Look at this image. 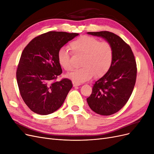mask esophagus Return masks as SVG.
Masks as SVG:
<instances>
[{"instance_id": "34e87169", "label": "esophagus", "mask_w": 154, "mask_h": 154, "mask_svg": "<svg viewBox=\"0 0 154 154\" xmlns=\"http://www.w3.org/2000/svg\"><path fill=\"white\" fill-rule=\"evenodd\" d=\"M72 84H73V86L74 87H77V86H80L81 84L80 83H76V82H72Z\"/></svg>"}]
</instances>
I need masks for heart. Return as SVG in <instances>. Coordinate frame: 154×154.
Returning <instances> with one entry per match:
<instances>
[{
	"label": "heart",
	"instance_id": "obj_1",
	"mask_svg": "<svg viewBox=\"0 0 154 154\" xmlns=\"http://www.w3.org/2000/svg\"><path fill=\"white\" fill-rule=\"evenodd\" d=\"M73 53L83 55L82 68L74 70L67 76L78 83L91 80L93 76L100 77L109 71L112 63L114 51L108 42H100L92 36H83L70 44ZM58 62L67 71L73 68L71 55L67 48H60L57 54Z\"/></svg>",
	"mask_w": 154,
	"mask_h": 154
}]
</instances>
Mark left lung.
Masks as SVG:
<instances>
[{
	"instance_id": "left-lung-1",
	"label": "left lung",
	"mask_w": 154,
	"mask_h": 154,
	"mask_svg": "<svg viewBox=\"0 0 154 154\" xmlns=\"http://www.w3.org/2000/svg\"><path fill=\"white\" fill-rule=\"evenodd\" d=\"M87 34L101 37L113 48L110 68L95 82L92 94L87 98L91 110L102 116H110L122 109L132 94L137 75L136 60L130 46L113 32H87Z\"/></svg>"
}]
</instances>
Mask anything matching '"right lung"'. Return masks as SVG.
<instances>
[{
  "label": "right lung",
  "instance_id": "obj_1",
  "mask_svg": "<svg viewBox=\"0 0 154 154\" xmlns=\"http://www.w3.org/2000/svg\"><path fill=\"white\" fill-rule=\"evenodd\" d=\"M78 35L50 31L35 37L22 51L17 80L23 100L35 113L48 115L57 110L72 87L67 78L55 81L62 72L57 54Z\"/></svg>",
  "mask_w": 154,
  "mask_h": 154
}]
</instances>
